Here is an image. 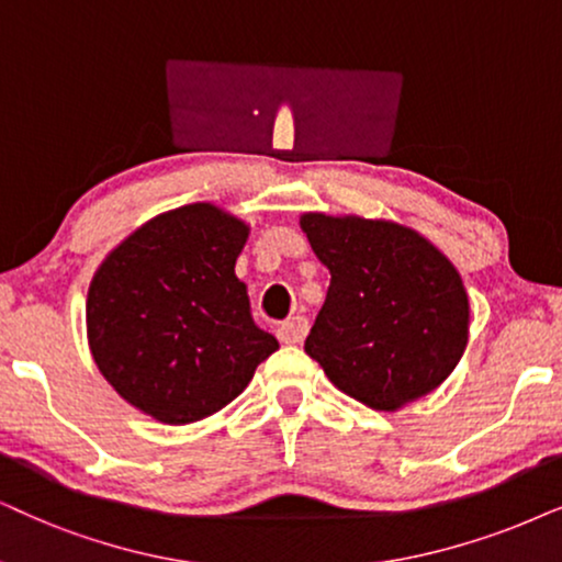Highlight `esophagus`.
<instances>
[{"label": "esophagus", "instance_id": "esophagus-1", "mask_svg": "<svg viewBox=\"0 0 562 562\" xmlns=\"http://www.w3.org/2000/svg\"><path fill=\"white\" fill-rule=\"evenodd\" d=\"M305 334H308V318L305 316L288 318V322L280 324V329H277V337H280V342L285 345H301Z\"/></svg>", "mask_w": 562, "mask_h": 562}]
</instances>
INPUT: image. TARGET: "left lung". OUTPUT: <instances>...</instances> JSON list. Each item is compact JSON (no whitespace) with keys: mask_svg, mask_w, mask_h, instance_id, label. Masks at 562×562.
Here are the masks:
<instances>
[{"mask_svg":"<svg viewBox=\"0 0 562 562\" xmlns=\"http://www.w3.org/2000/svg\"><path fill=\"white\" fill-rule=\"evenodd\" d=\"M331 282L305 352L339 392L394 412L449 379L470 339L464 282L428 238L392 220L305 212Z\"/></svg>","mask_w":562,"mask_h":562,"instance_id":"obj_1","label":"left lung"}]
</instances>
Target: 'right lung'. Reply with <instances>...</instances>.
<instances>
[{"mask_svg": "<svg viewBox=\"0 0 562 562\" xmlns=\"http://www.w3.org/2000/svg\"><path fill=\"white\" fill-rule=\"evenodd\" d=\"M248 225L215 204L162 212L124 238L88 290L92 360L119 396L166 425L223 409L277 339L236 277Z\"/></svg>", "mask_w": 562, "mask_h": 562, "instance_id": "1", "label": "right lung"}]
</instances>
